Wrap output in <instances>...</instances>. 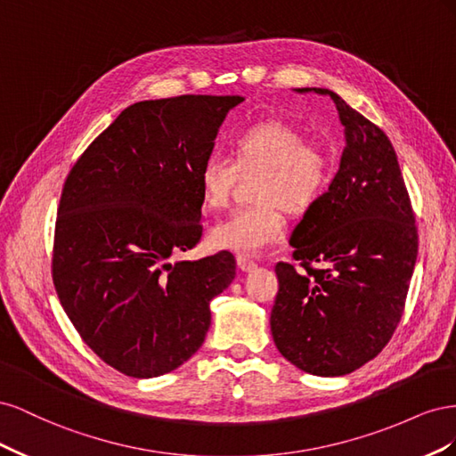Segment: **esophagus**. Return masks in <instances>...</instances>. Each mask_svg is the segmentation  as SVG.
<instances>
[{
  "label": "esophagus",
  "instance_id": "1",
  "mask_svg": "<svg viewBox=\"0 0 456 456\" xmlns=\"http://www.w3.org/2000/svg\"><path fill=\"white\" fill-rule=\"evenodd\" d=\"M238 266H240L243 272H251V270H255L258 265H256V262H255L253 258L247 256V255H240V256H238Z\"/></svg>",
  "mask_w": 456,
  "mask_h": 456
}]
</instances>
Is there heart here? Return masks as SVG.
I'll return each mask as SVG.
<instances>
[{"label": "heart", "mask_w": 456, "mask_h": 456, "mask_svg": "<svg viewBox=\"0 0 456 456\" xmlns=\"http://www.w3.org/2000/svg\"><path fill=\"white\" fill-rule=\"evenodd\" d=\"M298 127L281 119H262L240 129L230 141L232 159L211 151L200 167L201 200L209 209L228 205L240 173L260 175L255 181V205L241 207L211 230L218 249L256 255L285 236V212L312 213L329 191L335 159L329 148L305 141Z\"/></svg>", "instance_id": "b5f03b06"}]
</instances>
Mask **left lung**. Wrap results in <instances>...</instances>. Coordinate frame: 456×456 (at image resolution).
<instances>
[{"instance_id": "8db88e82", "label": "left lung", "mask_w": 456, "mask_h": 456, "mask_svg": "<svg viewBox=\"0 0 456 456\" xmlns=\"http://www.w3.org/2000/svg\"><path fill=\"white\" fill-rule=\"evenodd\" d=\"M314 91L337 104L346 146L325 198L289 241L303 270L275 265L270 327L285 360L310 375L340 377L390 342L405 310L419 232L388 136L338 94Z\"/></svg>"}]
</instances>
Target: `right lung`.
I'll list each match as a JSON object with an SVG mask.
<instances>
[{"instance_id":"right-lung-1","label":"right lung","mask_w":456,"mask_h":456,"mask_svg":"<svg viewBox=\"0 0 456 456\" xmlns=\"http://www.w3.org/2000/svg\"><path fill=\"white\" fill-rule=\"evenodd\" d=\"M240 94L131 104L87 146L62 186L51 272L61 305L104 363L134 379L171 372L211 325L236 278L228 251L173 256L203 233L200 167Z\"/></svg>"}]
</instances>
